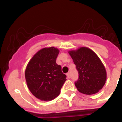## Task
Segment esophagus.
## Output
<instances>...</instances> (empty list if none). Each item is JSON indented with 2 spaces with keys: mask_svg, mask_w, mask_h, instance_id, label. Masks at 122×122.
I'll return each instance as SVG.
<instances>
[{
  "mask_svg": "<svg viewBox=\"0 0 122 122\" xmlns=\"http://www.w3.org/2000/svg\"><path fill=\"white\" fill-rule=\"evenodd\" d=\"M66 76L68 79H70L71 78V73H70V72H68V73H66Z\"/></svg>",
  "mask_w": 122,
  "mask_h": 122,
  "instance_id": "esophagus-1",
  "label": "esophagus"
}]
</instances>
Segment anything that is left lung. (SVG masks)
I'll return each mask as SVG.
<instances>
[{
	"label": "left lung",
	"instance_id": "8db88e82",
	"mask_svg": "<svg viewBox=\"0 0 122 122\" xmlns=\"http://www.w3.org/2000/svg\"><path fill=\"white\" fill-rule=\"evenodd\" d=\"M79 72V79L75 84L77 90L86 95L97 93L107 79L104 65L97 54L86 47L69 51Z\"/></svg>",
	"mask_w": 122,
	"mask_h": 122
}]
</instances>
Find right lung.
Here are the masks:
<instances>
[{
  "instance_id": "right-lung-1",
  "label": "right lung",
  "mask_w": 122,
  "mask_h": 122,
  "mask_svg": "<svg viewBox=\"0 0 122 122\" xmlns=\"http://www.w3.org/2000/svg\"><path fill=\"white\" fill-rule=\"evenodd\" d=\"M59 50L54 47L39 50L28 63L25 78L29 90L41 100L49 101L58 96L66 76L56 64Z\"/></svg>"
}]
</instances>
